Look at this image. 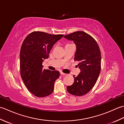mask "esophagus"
<instances>
[{
    "label": "esophagus",
    "instance_id": "34e87169",
    "mask_svg": "<svg viewBox=\"0 0 124 124\" xmlns=\"http://www.w3.org/2000/svg\"><path fill=\"white\" fill-rule=\"evenodd\" d=\"M61 73V75L62 76H66V75H67V73H63V72H61L60 73Z\"/></svg>",
    "mask_w": 124,
    "mask_h": 124
}]
</instances>
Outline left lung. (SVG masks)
<instances>
[{
  "instance_id": "8db88e82",
  "label": "left lung",
  "mask_w": 124,
  "mask_h": 124,
  "mask_svg": "<svg viewBox=\"0 0 124 124\" xmlns=\"http://www.w3.org/2000/svg\"><path fill=\"white\" fill-rule=\"evenodd\" d=\"M76 46L75 61L79 62L80 72L73 76L74 83L67 86L68 92L75 96H83L91 90L101 71V55L95 39L83 31H76L64 36Z\"/></svg>"
}]
</instances>
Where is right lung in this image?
Here are the masks:
<instances>
[{
  "instance_id": "right-lung-1",
  "label": "right lung",
  "mask_w": 124,
  "mask_h": 124,
  "mask_svg": "<svg viewBox=\"0 0 124 124\" xmlns=\"http://www.w3.org/2000/svg\"><path fill=\"white\" fill-rule=\"evenodd\" d=\"M63 36L34 31L23 42L20 54L21 76L29 91L36 96L49 95L54 90V83L59 78L60 72L43 70L42 64L48 58L54 45Z\"/></svg>"
}]
</instances>
